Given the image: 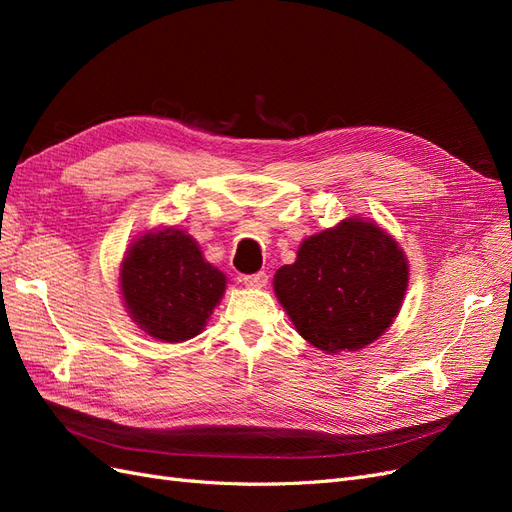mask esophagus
Instances as JSON below:
<instances>
[{
    "label": "esophagus",
    "mask_w": 512,
    "mask_h": 512,
    "mask_svg": "<svg viewBox=\"0 0 512 512\" xmlns=\"http://www.w3.org/2000/svg\"><path fill=\"white\" fill-rule=\"evenodd\" d=\"M247 288H265L267 286V282H269V275L267 273H254V275H243V280H241Z\"/></svg>",
    "instance_id": "1"
}]
</instances>
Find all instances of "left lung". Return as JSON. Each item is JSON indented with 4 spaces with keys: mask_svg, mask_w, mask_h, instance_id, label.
I'll return each mask as SVG.
<instances>
[{
    "mask_svg": "<svg viewBox=\"0 0 512 512\" xmlns=\"http://www.w3.org/2000/svg\"><path fill=\"white\" fill-rule=\"evenodd\" d=\"M410 280L406 252L374 220L352 215L307 237L273 275L277 301L318 350L354 352L395 322Z\"/></svg>",
    "mask_w": 512,
    "mask_h": 512,
    "instance_id": "obj_1",
    "label": "left lung"
}]
</instances>
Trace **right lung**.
Segmentation results:
<instances>
[{"label":"right lung","instance_id":"right-lung-1","mask_svg":"<svg viewBox=\"0 0 512 512\" xmlns=\"http://www.w3.org/2000/svg\"><path fill=\"white\" fill-rule=\"evenodd\" d=\"M224 292L226 275L177 226L138 235L119 267L123 307L138 329L164 344H181L203 333Z\"/></svg>","mask_w":512,"mask_h":512}]
</instances>
